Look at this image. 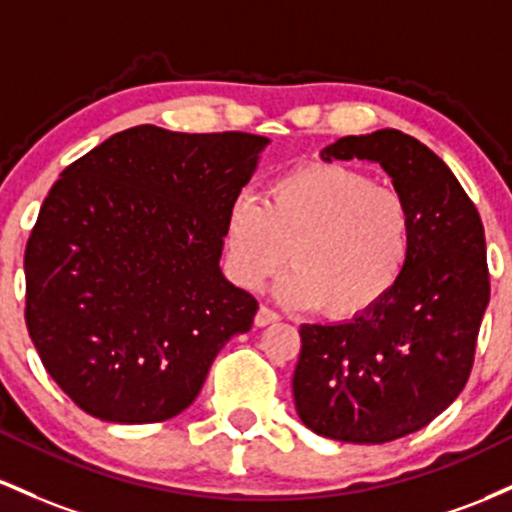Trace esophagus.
Masks as SVG:
<instances>
[{"mask_svg": "<svg viewBox=\"0 0 512 512\" xmlns=\"http://www.w3.org/2000/svg\"><path fill=\"white\" fill-rule=\"evenodd\" d=\"M278 319H280L278 312H273V309H268V307H261L256 312L254 324L256 326H268V324H275V321H278Z\"/></svg>", "mask_w": 512, "mask_h": 512, "instance_id": "1", "label": "esophagus"}]
</instances>
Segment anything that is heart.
Listing matches in <instances>:
<instances>
[{
    "label": "heart",
    "instance_id": "obj_1",
    "mask_svg": "<svg viewBox=\"0 0 512 512\" xmlns=\"http://www.w3.org/2000/svg\"><path fill=\"white\" fill-rule=\"evenodd\" d=\"M232 280L258 290L278 285L290 307H319L329 319L372 312L396 290L413 254V212L396 188L377 186L343 164H304L271 181L261 203L232 200L222 222Z\"/></svg>",
    "mask_w": 512,
    "mask_h": 512
}]
</instances>
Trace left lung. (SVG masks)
Segmentation results:
<instances>
[{"label":"left lung","mask_w":512,"mask_h":512,"mask_svg":"<svg viewBox=\"0 0 512 512\" xmlns=\"http://www.w3.org/2000/svg\"><path fill=\"white\" fill-rule=\"evenodd\" d=\"M367 159L413 212V254L396 290L343 324H302L297 416L324 438L382 445L428 426L474 365L491 283L484 225L447 164L399 130L348 135L321 152Z\"/></svg>","instance_id":"1"}]
</instances>
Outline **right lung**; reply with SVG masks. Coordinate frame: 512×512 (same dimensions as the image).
<instances>
[{
  "mask_svg": "<svg viewBox=\"0 0 512 512\" xmlns=\"http://www.w3.org/2000/svg\"><path fill=\"white\" fill-rule=\"evenodd\" d=\"M268 137L116 132L67 166L26 244V326L48 375L108 423L179 416L258 302L220 271L222 222Z\"/></svg>",
  "mask_w": 512,
  "mask_h": 512,
  "instance_id": "add662e5",
  "label": "right lung"
}]
</instances>
